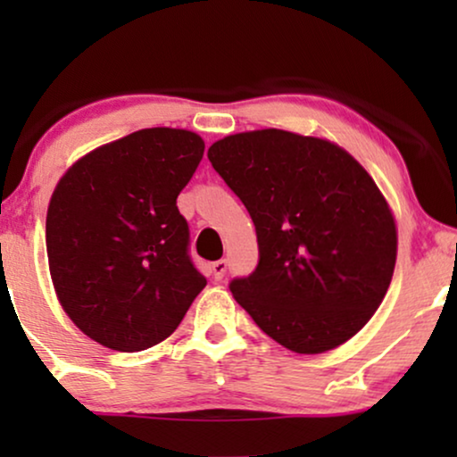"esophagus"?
Listing matches in <instances>:
<instances>
[{"mask_svg": "<svg viewBox=\"0 0 457 457\" xmlns=\"http://www.w3.org/2000/svg\"><path fill=\"white\" fill-rule=\"evenodd\" d=\"M227 268H228L227 260H216L214 264H212V272H214V278L222 280L224 274H227Z\"/></svg>", "mask_w": 457, "mask_h": 457, "instance_id": "1", "label": "esophagus"}]
</instances>
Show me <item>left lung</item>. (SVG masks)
I'll list each match as a JSON object with an SVG mask.
<instances>
[{
  "label": "left lung",
  "instance_id": "left-lung-1",
  "mask_svg": "<svg viewBox=\"0 0 457 457\" xmlns=\"http://www.w3.org/2000/svg\"><path fill=\"white\" fill-rule=\"evenodd\" d=\"M208 158L258 235V266L228 285L237 303L295 353L358 333L397 255L395 220L370 174L335 143L278 129L224 137Z\"/></svg>",
  "mask_w": 457,
  "mask_h": 457
}]
</instances>
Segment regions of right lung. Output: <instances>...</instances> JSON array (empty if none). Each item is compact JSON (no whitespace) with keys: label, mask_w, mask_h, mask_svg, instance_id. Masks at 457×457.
<instances>
[{"label":"right lung","mask_w":457,"mask_h":457,"mask_svg":"<svg viewBox=\"0 0 457 457\" xmlns=\"http://www.w3.org/2000/svg\"><path fill=\"white\" fill-rule=\"evenodd\" d=\"M202 137L143 129L79 160L47 210L49 272L71 320L116 352L164 341L205 287L189 253L179 193Z\"/></svg>","instance_id":"add662e5"}]
</instances>
